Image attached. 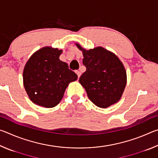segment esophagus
Instances as JSON below:
<instances>
[{
	"label": "esophagus",
	"instance_id": "1",
	"mask_svg": "<svg viewBox=\"0 0 158 158\" xmlns=\"http://www.w3.org/2000/svg\"><path fill=\"white\" fill-rule=\"evenodd\" d=\"M76 73H77V76H78V78H79V77L81 76V72L80 71H79V70H77L76 71Z\"/></svg>",
	"mask_w": 158,
	"mask_h": 158
}]
</instances>
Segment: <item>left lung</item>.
<instances>
[{
  "mask_svg": "<svg viewBox=\"0 0 158 158\" xmlns=\"http://www.w3.org/2000/svg\"><path fill=\"white\" fill-rule=\"evenodd\" d=\"M83 51V64L86 70L79 78L90 100L96 106L106 108L117 102L126 85V72L114 53L102 47Z\"/></svg>",
  "mask_w": 158,
  "mask_h": 158,
  "instance_id": "1",
  "label": "left lung"
}]
</instances>
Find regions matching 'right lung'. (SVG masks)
Wrapping results in <instances>:
<instances>
[{"mask_svg":"<svg viewBox=\"0 0 158 158\" xmlns=\"http://www.w3.org/2000/svg\"><path fill=\"white\" fill-rule=\"evenodd\" d=\"M62 50L44 47L35 52L26 63L23 79L26 91L36 105L52 108L63 98L69 82L77 75L68 65L60 60Z\"/></svg>","mask_w":158,"mask_h":158,"instance_id":"obj_1","label":"right lung"}]
</instances>
